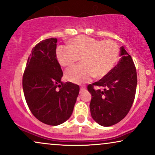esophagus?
Returning a JSON list of instances; mask_svg holds the SVG:
<instances>
[{"instance_id":"esophagus-1","label":"esophagus","mask_w":155,"mask_h":155,"mask_svg":"<svg viewBox=\"0 0 155 155\" xmlns=\"http://www.w3.org/2000/svg\"><path fill=\"white\" fill-rule=\"evenodd\" d=\"M85 87H81V89H80V93H83L84 91H85Z\"/></svg>"}]
</instances>
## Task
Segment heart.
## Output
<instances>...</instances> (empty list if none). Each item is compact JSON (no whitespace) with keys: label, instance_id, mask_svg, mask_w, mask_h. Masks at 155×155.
Segmentation results:
<instances>
[{"label":"heart","instance_id":"heart-1","mask_svg":"<svg viewBox=\"0 0 155 155\" xmlns=\"http://www.w3.org/2000/svg\"><path fill=\"white\" fill-rule=\"evenodd\" d=\"M56 57L63 67L72 65L81 57L82 64L71 67L64 74L68 81L80 84L109 73L118 62L119 48L113 40L81 35L69 41L68 46H59Z\"/></svg>","mask_w":155,"mask_h":155}]
</instances>
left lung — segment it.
<instances>
[{
  "mask_svg": "<svg viewBox=\"0 0 155 155\" xmlns=\"http://www.w3.org/2000/svg\"><path fill=\"white\" fill-rule=\"evenodd\" d=\"M119 62L100 81L87 85L91 95L90 110L95 122L110 127L121 121L132 106L137 85V70L131 57L121 47ZM101 87L103 90L95 89Z\"/></svg>",
  "mask_w": 155,
  "mask_h": 155,
  "instance_id": "1",
  "label": "left lung"
}]
</instances>
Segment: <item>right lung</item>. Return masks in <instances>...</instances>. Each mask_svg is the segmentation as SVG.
Listing matches in <instances>:
<instances>
[{
    "instance_id": "obj_1",
    "label": "right lung",
    "mask_w": 155,
    "mask_h": 155,
    "mask_svg": "<svg viewBox=\"0 0 155 155\" xmlns=\"http://www.w3.org/2000/svg\"><path fill=\"white\" fill-rule=\"evenodd\" d=\"M57 39L42 40L32 49L23 75L25 99L32 114L51 126L64 123L70 117L80 87L61 81L63 73L57 60Z\"/></svg>"
}]
</instances>
